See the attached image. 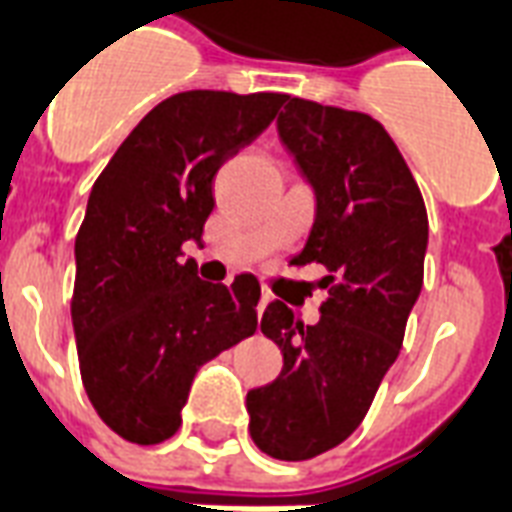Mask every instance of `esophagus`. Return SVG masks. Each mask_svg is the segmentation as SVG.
<instances>
[{"mask_svg": "<svg viewBox=\"0 0 512 512\" xmlns=\"http://www.w3.org/2000/svg\"><path fill=\"white\" fill-rule=\"evenodd\" d=\"M268 301H271V293H268V290H263V293H260V304H257V309L263 312V309L268 306Z\"/></svg>", "mask_w": 512, "mask_h": 512, "instance_id": "esophagus-1", "label": "esophagus"}]
</instances>
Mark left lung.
I'll use <instances>...</instances> for the list:
<instances>
[{"label":"left lung","instance_id":"8db88e82","mask_svg":"<svg viewBox=\"0 0 512 512\" xmlns=\"http://www.w3.org/2000/svg\"><path fill=\"white\" fill-rule=\"evenodd\" d=\"M279 138L317 195V217L293 266L325 268L320 323L282 301L260 331L285 355L282 374L246 393L249 434L279 461H306L361 426L404 342L423 287L429 217L393 138L369 113L287 97Z\"/></svg>","mask_w":512,"mask_h":512}]
</instances>
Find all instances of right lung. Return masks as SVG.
I'll use <instances>...</instances> for the list:
<instances>
[{
	"mask_svg": "<svg viewBox=\"0 0 512 512\" xmlns=\"http://www.w3.org/2000/svg\"><path fill=\"white\" fill-rule=\"evenodd\" d=\"M287 94L192 89L162 100L94 181L75 236L73 328L105 426L157 445L181 426L195 372L257 331L260 282L198 279L181 260L214 211V176L276 119Z\"/></svg>",
	"mask_w": 512,
	"mask_h": 512,
	"instance_id": "right-lung-1",
	"label": "right lung"
}]
</instances>
